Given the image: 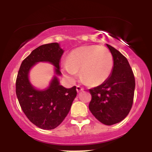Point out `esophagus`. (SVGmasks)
<instances>
[{"label":"esophagus","instance_id":"obj_1","mask_svg":"<svg viewBox=\"0 0 152 152\" xmlns=\"http://www.w3.org/2000/svg\"><path fill=\"white\" fill-rule=\"evenodd\" d=\"M76 91H77L78 93H79V92L83 91V88H82V87H81V86H76Z\"/></svg>","mask_w":152,"mask_h":152}]
</instances>
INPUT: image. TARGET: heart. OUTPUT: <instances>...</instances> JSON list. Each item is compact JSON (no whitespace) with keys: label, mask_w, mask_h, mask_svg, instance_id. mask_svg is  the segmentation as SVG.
Masks as SVG:
<instances>
[{"label":"heart","mask_w":152,"mask_h":152,"mask_svg":"<svg viewBox=\"0 0 152 152\" xmlns=\"http://www.w3.org/2000/svg\"><path fill=\"white\" fill-rule=\"evenodd\" d=\"M114 65L112 54L107 48L99 46H85L73 50L63 65L66 77L73 81L77 71L86 84L96 86L106 81L111 75Z\"/></svg>","instance_id":"obj_1"}]
</instances>
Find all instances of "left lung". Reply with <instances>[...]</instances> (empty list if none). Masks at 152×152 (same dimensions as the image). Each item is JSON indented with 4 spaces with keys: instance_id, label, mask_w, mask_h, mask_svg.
I'll return each mask as SVG.
<instances>
[{
    "instance_id": "left-lung-1",
    "label": "left lung",
    "mask_w": 152,
    "mask_h": 152,
    "mask_svg": "<svg viewBox=\"0 0 152 152\" xmlns=\"http://www.w3.org/2000/svg\"><path fill=\"white\" fill-rule=\"evenodd\" d=\"M112 54L111 75L100 86L89 89V110L104 124H115L126 117L133 104L135 78L127 59L114 47L106 44Z\"/></svg>"
}]
</instances>
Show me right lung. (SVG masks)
Masks as SVG:
<instances>
[{"label":"right lung","mask_w":152,"mask_h":152,"mask_svg":"<svg viewBox=\"0 0 152 152\" xmlns=\"http://www.w3.org/2000/svg\"><path fill=\"white\" fill-rule=\"evenodd\" d=\"M64 52L58 43L40 46L23 61L17 76L15 92L20 107L30 121L42 129H53L61 124L77 94L76 86L66 88L60 84ZM40 62L54 66V76L50 86L43 90L36 88L29 79L31 69Z\"/></svg>","instance_id":"right-lung-1"}]
</instances>
